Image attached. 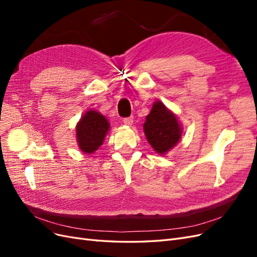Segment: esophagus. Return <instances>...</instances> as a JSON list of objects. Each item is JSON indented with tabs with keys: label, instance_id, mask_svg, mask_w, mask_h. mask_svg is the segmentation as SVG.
Returning a JSON list of instances; mask_svg holds the SVG:
<instances>
[{
	"label": "esophagus",
	"instance_id": "1",
	"mask_svg": "<svg viewBox=\"0 0 257 257\" xmlns=\"http://www.w3.org/2000/svg\"><path fill=\"white\" fill-rule=\"evenodd\" d=\"M133 121L134 119L132 118V116H127V118L123 119V123L125 124V125H132V124H133Z\"/></svg>",
	"mask_w": 257,
	"mask_h": 257
}]
</instances>
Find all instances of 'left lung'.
<instances>
[{"mask_svg":"<svg viewBox=\"0 0 257 257\" xmlns=\"http://www.w3.org/2000/svg\"><path fill=\"white\" fill-rule=\"evenodd\" d=\"M144 131L148 142L160 154H164L180 141L182 131L177 116L161 102L153 104L146 116Z\"/></svg>","mask_w":257,"mask_h":257,"instance_id":"8db88e82","label":"left lung"}]
</instances>
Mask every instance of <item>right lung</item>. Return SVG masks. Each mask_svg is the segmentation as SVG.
Returning a JSON list of instances; mask_svg holds the SVG:
<instances>
[{
    "mask_svg": "<svg viewBox=\"0 0 257 257\" xmlns=\"http://www.w3.org/2000/svg\"><path fill=\"white\" fill-rule=\"evenodd\" d=\"M109 123L97 111L85 112L77 124L76 135L79 148L84 153H93L103 144Z\"/></svg>",
    "mask_w": 257,
    "mask_h": 257,
    "instance_id": "1",
    "label": "right lung"
}]
</instances>
